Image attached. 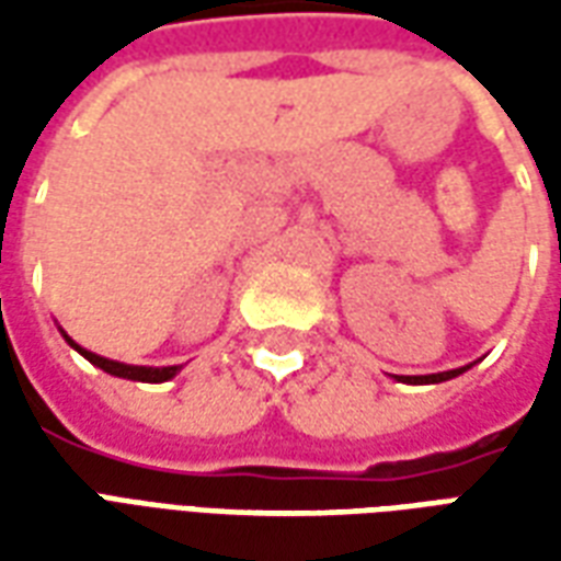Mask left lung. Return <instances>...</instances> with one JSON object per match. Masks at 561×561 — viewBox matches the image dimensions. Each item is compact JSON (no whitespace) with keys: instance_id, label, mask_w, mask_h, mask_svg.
Returning <instances> with one entry per match:
<instances>
[{"instance_id":"obj_1","label":"left lung","mask_w":561,"mask_h":561,"mask_svg":"<svg viewBox=\"0 0 561 561\" xmlns=\"http://www.w3.org/2000/svg\"><path fill=\"white\" fill-rule=\"evenodd\" d=\"M459 373L466 369H450V373H435V376H397L400 381H409V385H438V381H447V378H457Z\"/></svg>"}]
</instances>
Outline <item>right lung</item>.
Returning <instances> with one entry per match:
<instances>
[{"label": "right lung", "mask_w": 561, "mask_h": 561, "mask_svg": "<svg viewBox=\"0 0 561 561\" xmlns=\"http://www.w3.org/2000/svg\"><path fill=\"white\" fill-rule=\"evenodd\" d=\"M68 340V336H66ZM71 342V340H68ZM75 345V342H71ZM90 364H95L99 369H104V373H111V376L116 378H131V381H168V378H173L176 373H180V366H161V369H152V366H128V364H116V360H107V357H99V354L87 352V348H80V345H75Z\"/></svg>", "instance_id": "right-lung-1"}]
</instances>
